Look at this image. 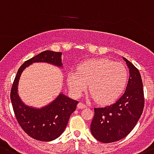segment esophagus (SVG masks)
Listing matches in <instances>:
<instances>
[{
    "instance_id": "obj_1",
    "label": "esophagus",
    "mask_w": 154,
    "mask_h": 154,
    "mask_svg": "<svg viewBox=\"0 0 154 154\" xmlns=\"http://www.w3.org/2000/svg\"><path fill=\"white\" fill-rule=\"evenodd\" d=\"M77 107H78V109H85V107H86V105H85V103H82V102H80L77 104Z\"/></svg>"
}]
</instances>
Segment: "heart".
<instances>
[{"mask_svg": "<svg viewBox=\"0 0 154 154\" xmlns=\"http://www.w3.org/2000/svg\"><path fill=\"white\" fill-rule=\"evenodd\" d=\"M128 78L126 67L109 59H91L81 63L77 72L67 75V84L75 96L87 88L89 97L100 104H110L121 96Z\"/></svg>", "mask_w": 154, "mask_h": 154, "instance_id": "heart-1", "label": "heart"}]
</instances>
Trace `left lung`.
I'll return each instance as SVG.
<instances>
[{"instance_id":"obj_1","label":"left lung","mask_w":154,"mask_h":154,"mask_svg":"<svg viewBox=\"0 0 154 154\" xmlns=\"http://www.w3.org/2000/svg\"><path fill=\"white\" fill-rule=\"evenodd\" d=\"M129 68V79L123 95L116 103L95 108L91 132L99 142L109 143L121 140L131 132L144 108L143 81L139 69L124 58Z\"/></svg>"}]
</instances>
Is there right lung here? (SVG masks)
<instances>
[{"mask_svg":"<svg viewBox=\"0 0 154 154\" xmlns=\"http://www.w3.org/2000/svg\"><path fill=\"white\" fill-rule=\"evenodd\" d=\"M34 63H47L63 67L62 53L45 51L26 61L18 70L10 96L16 120L23 131L33 139L49 142L63 134L78 102L60 93L55 100L41 108L29 106L23 103L18 94L19 78L23 71Z\"/></svg>","mask_w":154,"mask_h":154,"instance_id":"1","label":"right lung"}]
</instances>
